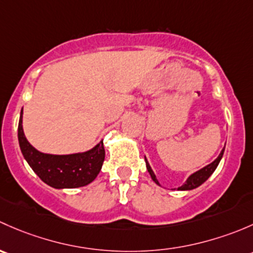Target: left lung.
<instances>
[{
	"label": "left lung",
	"instance_id": "1",
	"mask_svg": "<svg viewBox=\"0 0 253 253\" xmlns=\"http://www.w3.org/2000/svg\"><path fill=\"white\" fill-rule=\"evenodd\" d=\"M223 153H224V150H222V152L219 153V156H218V157L215 158L212 163H210L208 166H206L202 169H200V170L195 171L194 174H191V175L186 179V181H185V183L181 185L180 187H178V190H183V191L184 190H192V189H196V187H199L200 185L204 184L205 181L207 180L211 175H212L213 171L215 170V168H217L218 165H219L220 160H222V157H223ZM145 161H146V167H147V170H148V173H150L152 180L155 181L157 185H160V181H158L157 178H156L155 173H153V170L151 169V167H150V165H148L146 157H145Z\"/></svg>",
	"mask_w": 253,
	"mask_h": 253
}]
</instances>
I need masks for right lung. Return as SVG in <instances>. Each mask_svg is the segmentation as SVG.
Instances as JSON below:
<instances>
[{"mask_svg":"<svg viewBox=\"0 0 253 253\" xmlns=\"http://www.w3.org/2000/svg\"><path fill=\"white\" fill-rule=\"evenodd\" d=\"M20 151L39 178L54 189H74L92 183L102 168L105 147L101 140L95 147L73 155L42 153L29 144L23 131V109L18 124Z\"/></svg>","mask_w":253,"mask_h":253,"instance_id":"1","label":"right lung"}]
</instances>
